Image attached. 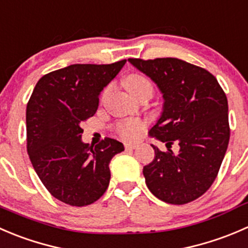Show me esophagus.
Returning <instances> with one entry per match:
<instances>
[{
  "label": "esophagus",
  "instance_id": "esophagus-1",
  "mask_svg": "<svg viewBox=\"0 0 248 248\" xmlns=\"http://www.w3.org/2000/svg\"><path fill=\"white\" fill-rule=\"evenodd\" d=\"M136 148V144L131 143H125V151H132V149Z\"/></svg>",
  "mask_w": 248,
  "mask_h": 248
}]
</instances>
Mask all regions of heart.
<instances>
[{
  "instance_id": "obj_1",
  "label": "heart",
  "mask_w": 248,
  "mask_h": 248,
  "mask_svg": "<svg viewBox=\"0 0 248 248\" xmlns=\"http://www.w3.org/2000/svg\"><path fill=\"white\" fill-rule=\"evenodd\" d=\"M125 87L134 95L135 97L140 96L143 93H152L153 87L149 82L148 78L141 75H130L125 78ZM144 129V123L140 119H129V121L122 122L117 126L118 134L127 141L136 140Z\"/></svg>"
}]
</instances>
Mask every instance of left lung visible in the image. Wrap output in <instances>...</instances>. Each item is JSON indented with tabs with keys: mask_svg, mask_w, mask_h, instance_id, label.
I'll return each mask as SVG.
<instances>
[{
	"mask_svg": "<svg viewBox=\"0 0 248 248\" xmlns=\"http://www.w3.org/2000/svg\"><path fill=\"white\" fill-rule=\"evenodd\" d=\"M163 94L160 118L149 136L165 142L153 146L154 159L143 168L146 185L158 199L183 205L202 197L217 177L229 143L228 100L215 76L176 58L129 59ZM178 141L180 152L170 149Z\"/></svg>",
	"mask_w": 248,
	"mask_h": 248,
	"instance_id": "left-lung-1",
	"label": "left lung"
}]
</instances>
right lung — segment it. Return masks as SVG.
<instances>
[{"mask_svg":"<svg viewBox=\"0 0 248 248\" xmlns=\"http://www.w3.org/2000/svg\"><path fill=\"white\" fill-rule=\"evenodd\" d=\"M126 60L76 63L44 75L26 107L28 153L44 187L71 206H87L109 185V163L124 151L106 137L95 147L82 141V124L94 116L99 95Z\"/></svg>","mask_w":248,"mask_h":248,"instance_id":"1","label":"right lung"}]
</instances>
